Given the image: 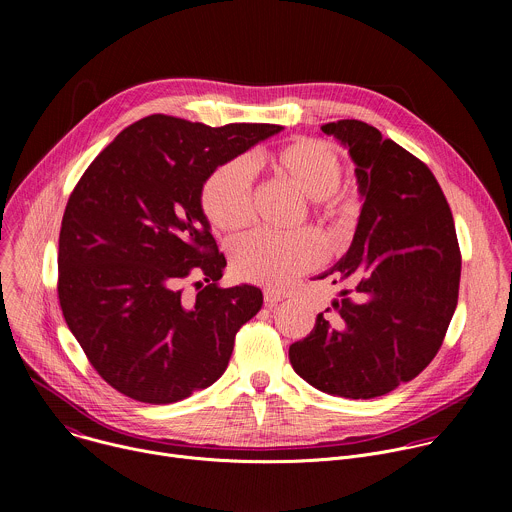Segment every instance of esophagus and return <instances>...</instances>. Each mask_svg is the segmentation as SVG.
Returning <instances> with one entry per match:
<instances>
[{"label": "esophagus", "instance_id": "esophagus-1", "mask_svg": "<svg viewBox=\"0 0 512 512\" xmlns=\"http://www.w3.org/2000/svg\"><path fill=\"white\" fill-rule=\"evenodd\" d=\"M263 298H265L267 304H277V302H281L285 298V294H283V291L273 289V287H265L263 289Z\"/></svg>", "mask_w": 512, "mask_h": 512}]
</instances>
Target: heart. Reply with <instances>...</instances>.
I'll return each instance as SVG.
<instances>
[{
	"instance_id": "b5f03b06",
	"label": "heart",
	"mask_w": 512,
	"mask_h": 512,
	"mask_svg": "<svg viewBox=\"0 0 512 512\" xmlns=\"http://www.w3.org/2000/svg\"><path fill=\"white\" fill-rule=\"evenodd\" d=\"M249 164L308 198V214L332 241H342L354 218V198L338 188L342 160L328 143L298 137L255 154ZM200 204L208 223L223 233H239L251 221L249 174L239 162L218 166L204 182ZM324 255L314 231L294 235L253 233L233 245L235 273L253 283L281 287L314 269Z\"/></svg>"
}]
</instances>
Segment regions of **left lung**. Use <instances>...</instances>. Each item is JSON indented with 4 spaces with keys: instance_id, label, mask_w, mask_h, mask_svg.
<instances>
[{
    "instance_id": "obj_1",
    "label": "left lung",
    "mask_w": 512,
    "mask_h": 512,
    "mask_svg": "<svg viewBox=\"0 0 512 512\" xmlns=\"http://www.w3.org/2000/svg\"><path fill=\"white\" fill-rule=\"evenodd\" d=\"M356 164L364 198L348 253L328 273L340 298L289 346L318 391L373 399L415 379L440 350L458 304L462 255L450 204L431 170L364 121L322 125Z\"/></svg>"
}]
</instances>
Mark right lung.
Segmentation results:
<instances>
[{
	"mask_svg": "<svg viewBox=\"0 0 512 512\" xmlns=\"http://www.w3.org/2000/svg\"><path fill=\"white\" fill-rule=\"evenodd\" d=\"M281 129L143 117L72 190L58 239V300L93 369L115 391L166 405L227 371L235 336L261 310L263 294L218 285L227 259L200 194L218 166ZM190 276L194 297L183 294Z\"/></svg>",
	"mask_w": 512,
	"mask_h": 512,
	"instance_id": "right-lung-1",
	"label": "right lung"
}]
</instances>
